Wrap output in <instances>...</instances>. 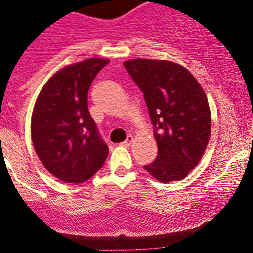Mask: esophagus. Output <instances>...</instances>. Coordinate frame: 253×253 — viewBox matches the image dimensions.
<instances>
[{"label":"esophagus","instance_id":"esophagus-1","mask_svg":"<svg viewBox=\"0 0 253 253\" xmlns=\"http://www.w3.org/2000/svg\"><path fill=\"white\" fill-rule=\"evenodd\" d=\"M133 141H134L133 136H128V137H127L126 141L122 142V145H126V147H129V145H131L132 143H133Z\"/></svg>","mask_w":253,"mask_h":253}]
</instances>
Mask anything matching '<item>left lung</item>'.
Here are the masks:
<instances>
[{
    "instance_id": "obj_1",
    "label": "left lung",
    "mask_w": 253,
    "mask_h": 253,
    "mask_svg": "<svg viewBox=\"0 0 253 253\" xmlns=\"http://www.w3.org/2000/svg\"><path fill=\"white\" fill-rule=\"evenodd\" d=\"M124 66L144 94L155 127L157 159L144 169L159 182L182 180L200 164L211 138L205 90L187 68L172 61L133 58Z\"/></svg>"
}]
</instances>
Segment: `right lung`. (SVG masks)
Listing matches in <instances>:
<instances>
[{"label":"right lung","instance_id":"obj_1","mask_svg":"<svg viewBox=\"0 0 253 253\" xmlns=\"http://www.w3.org/2000/svg\"><path fill=\"white\" fill-rule=\"evenodd\" d=\"M108 58H86L51 76L32 114L30 133L42 164L67 183H82L105 163L109 148L88 111V90Z\"/></svg>","mask_w":253,"mask_h":253}]
</instances>
